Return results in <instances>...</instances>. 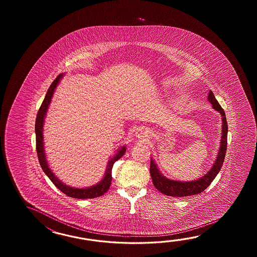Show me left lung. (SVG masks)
I'll list each match as a JSON object with an SVG mask.
<instances>
[{
    "label": "left lung",
    "instance_id": "obj_1",
    "mask_svg": "<svg viewBox=\"0 0 257 257\" xmlns=\"http://www.w3.org/2000/svg\"><path fill=\"white\" fill-rule=\"evenodd\" d=\"M208 100L212 104L213 108L221 114L222 116V136L220 142V148L218 152V157L213 164V167L208 172L207 175H204L202 178L192 182H180V181L170 180L165 178L164 175L160 173L156 164L153 160L150 164V173L153 179V186H155L159 191L162 192L164 195L170 197H187L192 195H197L204 191L208 187L214 178L217 176L218 172L221 169L223 164L224 159L227 151V137H228V124L225 112L218 104V101L215 98L212 91L208 93Z\"/></svg>",
    "mask_w": 257,
    "mask_h": 257
}]
</instances>
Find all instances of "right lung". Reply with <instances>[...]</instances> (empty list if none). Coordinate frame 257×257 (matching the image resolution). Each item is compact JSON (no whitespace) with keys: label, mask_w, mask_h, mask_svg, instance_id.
I'll return each instance as SVG.
<instances>
[{"label":"right lung","mask_w":257,"mask_h":257,"mask_svg":"<svg viewBox=\"0 0 257 257\" xmlns=\"http://www.w3.org/2000/svg\"><path fill=\"white\" fill-rule=\"evenodd\" d=\"M63 76V74H60L55 79L53 82L51 83V85L49 86V90L47 92V94L45 96V99L42 102V104L39 107L38 115H37V119H36V125H35V131H36V147H37V153H38V157H39V164L41 168L44 171V173L48 175L49 179L57 186L60 191L64 193L68 197H73V198H79V199H86V198H94V197H101L103 196L104 193L108 191L110 186H111V182H112V168L113 165L115 162L120 159L124 153L126 152V147L121 148L118 151V153L115 154L113 158L111 159L107 165V169L105 172L103 180L101 181L99 184L95 185L92 187L89 188H74L71 186H66L61 181L59 180L51 172V170L49 169V164L47 163L45 153H44L43 145V123L45 115L47 113V110L49 107V103L51 101V97L54 93L55 88L57 87L58 83L60 82L61 77Z\"/></svg>","instance_id":"1"}]
</instances>
